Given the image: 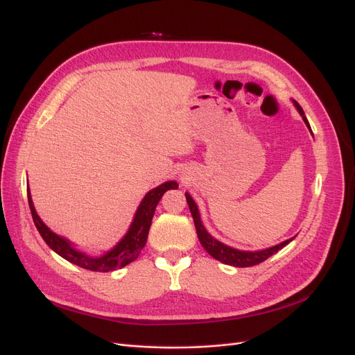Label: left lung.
I'll return each mask as SVG.
<instances>
[{
    "instance_id": "obj_1",
    "label": "left lung",
    "mask_w": 355,
    "mask_h": 355,
    "mask_svg": "<svg viewBox=\"0 0 355 355\" xmlns=\"http://www.w3.org/2000/svg\"><path fill=\"white\" fill-rule=\"evenodd\" d=\"M296 109L300 110V114L304 119V122L306 123V126L311 129L309 126V122L304 114L302 107L300 106V103L297 102H293ZM185 198H187V202H189V207H190V211H191V216L194 218V226H196V230H197V236H198V240L201 246L207 250V253L210 256H213L214 259L220 260V262L226 263V265H230V266H236V268H249V266H254V265H259L265 262V260L268 257H270L272 254H275L277 250L284 249L289 241H292V239L289 240H285L282 241L281 245H276L273 248H269V249H265V250H259V252H241V250H237V249H233L230 246H226L220 243L218 240H216L214 237H211L207 230L204 229V226L201 225V220H200V213H198V209L196 206L194 200L191 198V196L189 193H185Z\"/></svg>"
}]
</instances>
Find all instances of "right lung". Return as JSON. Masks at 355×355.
I'll return each mask as SVG.
<instances>
[{"mask_svg":"<svg viewBox=\"0 0 355 355\" xmlns=\"http://www.w3.org/2000/svg\"><path fill=\"white\" fill-rule=\"evenodd\" d=\"M173 189H178V184L175 181H166L161 184L159 187L149 191L144 197L141 206L138 207L135 218L132 221V225H130L128 233L125 234V237L114 249L101 257H90L85 253L74 250L67 240L53 233L42 221V218L37 216L33 206L30 191H27V197H28V206L31 210L34 225L50 249H53L55 253L69 260V262L78 265L83 269L93 270V272H112L126 266L130 262H134V260L139 256L141 250L146 243L148 232H149V227H151V221L155 213L157 204L159 202L161 197L166 190H173Z\"/></svg>","mask_w":355,"mask_h":355,"instance_id":"1","label":"right lung"}]
</instances>
